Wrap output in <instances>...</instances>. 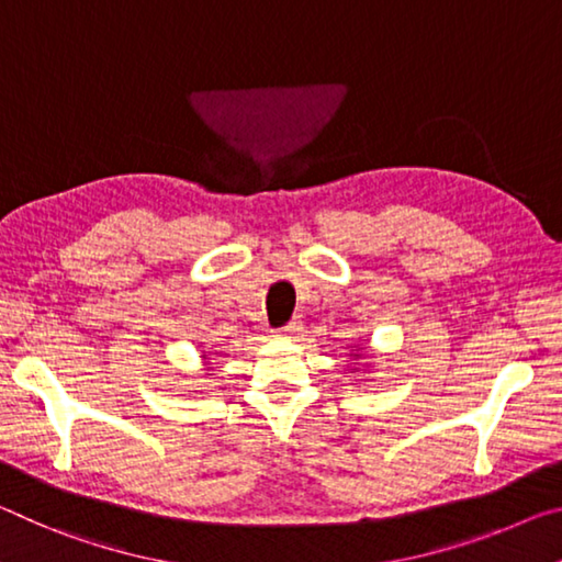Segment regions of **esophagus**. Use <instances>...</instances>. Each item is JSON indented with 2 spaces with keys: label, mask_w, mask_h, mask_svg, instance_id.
Instances as JSON below:
<instances>
[{
  "label": "esophagus",
  "mask_w": 562,
  "mask_h": 562,
  "mask_svg": "<svg viewBox=\"0 0 562 562\" xmlns=\"http://www.w3.org/2000/svg\"><path fill=\"white\" fill-rule=\"evenodd\" d=\"M299 330H301V324H299V321H291V324H286V326H281L279 330H273V334H276V336H279V338H291V336H296V334H299Z\"/></svg>",
  "instance_id": "esophagus-1"
}]
</instances>
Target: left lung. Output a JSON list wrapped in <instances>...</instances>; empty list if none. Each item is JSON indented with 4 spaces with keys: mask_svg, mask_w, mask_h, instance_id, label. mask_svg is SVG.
Instances as JSON below:
<instances>
[{
    "mask_svg": "<svg viewBox=\"0 0 562 562\" xmlns=\"http://www.w3.org/2000/svg\"><path fill=\"white\" fill-rule=\"evenodd\" d=\"M351 356H353V358H358V356H363V353L358 351V346H351ZM356 371H358V368H356V366H351V373H356Z\"/></svg>",
    "mask_w": 562,
    "mask_h": 562,
    "instance_id": "1",
    "label": "left lung"
}]
</instances>
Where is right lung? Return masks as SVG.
<instances>
[{
	"mask_svg": "<svg viewBox=\"0 0 562 562\" xmlns=\"http://www.w3.org/2000/svg\"><path fill=\"white\" fill-rule=\"evenodd\" d=\"M204 358H206V356H204ZM209 368H211V366H209Z\"/></svg>",
	"mask_w": 562,
	"mask_h": 562,
	"instance_id": "right-lung-1",
	"label": "right lung"
}]
</instances>
